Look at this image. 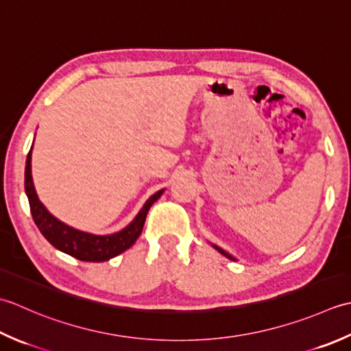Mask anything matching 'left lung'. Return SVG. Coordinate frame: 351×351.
I'll return each instance as SVG.
<instances>
[{
    "label": "left lung",
    "mask_w": 351,
    "mask_h": 351,
    "mask_svg": "<svg viewBox=\"0 0 351 351\" xmlns=\"http://www.w3.org/2000/svg\"><path fill=\"white\" fill-rule=\"evenodd\" d=\"M213 247H215V248H217V250H218V252H219V253H221V254H224V256H226V257H228V259H233V261H236V259H234V257H233V256H230V254H228V253H227V252H224V250H223V248H219V247H217V245H213Z\"/></svg>",
    "instance_id": "8db88e82"
}]
</instances>
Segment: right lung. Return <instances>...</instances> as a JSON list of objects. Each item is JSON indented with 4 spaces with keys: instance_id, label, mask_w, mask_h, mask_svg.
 Wrapping results in <instances>:
<instances>
[{
    "instance_id": "obj_1",
    "label": "right lung",
    "mask_w": 351,
    "mask_h": 351,
    "mask_svg": "<svg viewBox=\"0 0 351 351\" xmlns=\"http://www.w3.org/2000/svg\"><path fill=\"white\" fill-rule=\"evenodd\" d=\"M32 148L28 152L25 162V194L28 197V203H30L34 224L38 226L40 233L44 234V238L49 244L83 262L109 261L134 244L136 239L142 233V228H144L149 207L153 206L156 199L160 198L163 189L157 191L156 194L149 197L132 223L124 227L121 232L104 236L80 232L54 218L45 209V206L39 202L32 177Z\"/></svg>"
}]
</instances>
